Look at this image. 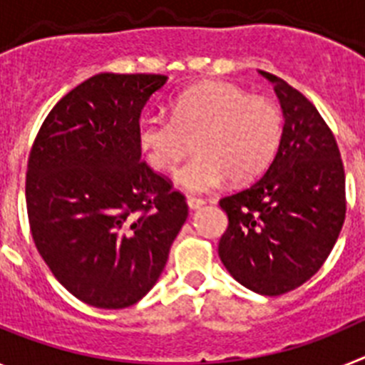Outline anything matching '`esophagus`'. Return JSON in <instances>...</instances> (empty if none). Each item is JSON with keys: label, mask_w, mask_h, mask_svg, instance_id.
Wrapping results in <instances>:
<instances>
[{"label": "esophagus", "mask_w": 365, "mask_h": 365, "mask_svg": "<svg viewBox=\"0 0 365 365\" xmlns=\"http://www.w3.org/2000/svg\"><path fill=\"white\" fill-rule=\"evenodd\" d=\"M202 205H205V201H202L201 197H193V195H190L188 197V206L192 208V210H197V208H201Z\"/></svg>", "instance_id": "1"}]
</instances>
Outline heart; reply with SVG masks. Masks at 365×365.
<instances>
[{"instance_id":"b5f03b06","label":"heart","mask_w":365,"mask_h":365,"mask_svg":"<svg viewBox=\"0 0 365 365\" xmlns=\"http://www.w3.org/2000/svg\"><path fill=\"white\" fill-rule=\"evenodd\" d=\"M138 144L148 163L170 172L195 146V157L177 172L186 192H210L222 180L245 182L259 175L276 155L283 115L272 100L250 96L240 86L206 82L182 93L172 104V118L143 115Z\"/></svg>"}]
</instances>
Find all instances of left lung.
Wrapping results in <instances>:
<instances>
[{"instance_id": "left-lung-1", "label": "left lung", "mask_w": 365, "mask_h": 365, "mask_svg": "<svg viewBox=\"0 0 365 365\" xmlns=\"http://www.w3.org/2000/svg\"><path fill=\"white\" fill-rule=\"evenodd\" d=\"M261 74L282 104L283 135L263 177L219 201L228 217L219 257L241 285L279 296L311 279L333 250L346 219V173L318 109L285 80Z\"/></svg>"}]
</instances>
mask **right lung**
<instances>
[{"mask_svg": "<svg viewBox=\"0 0 365 365\" xmlns=\"http://www.w3.org/2000/svg\"><path fill=\"white\" fill-rule=\"evenodd\" d=\"M166 80L95 74L51 109L29 153L32 240L54 278L93 307L144 298L188 217L185 195L140 160V113Z\"/></svg>", "mask_w": 365, "mask_h": 365, "instance_id": "1", "label": "right lung"}]
</instances>
